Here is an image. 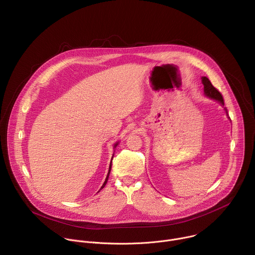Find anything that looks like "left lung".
<instances>
[{
	"label": "left lung",
	"mask_w": 255,
	"mask_h": 255,
	"mask_svg": "<svg viewBox=\"0 0 255 255\" xmlns=\"http://www.w3.org/2000/svg\"><path fill=\"white\" fill-rule=\"evenodd\" d=\"M202 82L204 84V92L205 95L208 96L209 98H212L214 100L219 101L222 105H224V97L222 95V93L212 84V82L210 81V79L206 76L202 77Z\"/></svg>",
	"instance_id": "1"
}]
</instances>
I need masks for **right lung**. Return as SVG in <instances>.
<instances>
[{
    "mask_svg": "<svg viewBox=\"0 0 255 255\" xmlns=\"http://www.w3.org/2000/svg\"><path fill=\"white\" fill-rule=\"evenodd\" d=\"M117 145H118V142H117V143L114 145V148H116V146H117ZM113 156H114V154H113ZM112 158H113V157H112ZM111 163H112V161H111ZM111 163H110V166H109V171H108L107 177H106V179H105V182L103 183V185H102V187L100 188V190H101V189H103V188L105 187V185H106V183H107V181H108V178H109V174H110V171H111ZM100 190H99V191H100ZM99 191H98V192H99Z\"/></svg>",
    "mask_w": 255,
    "mask_h": 255,
    "instance_id": "right-lung-1",
    "label": "right lung"
}]
</instances>
